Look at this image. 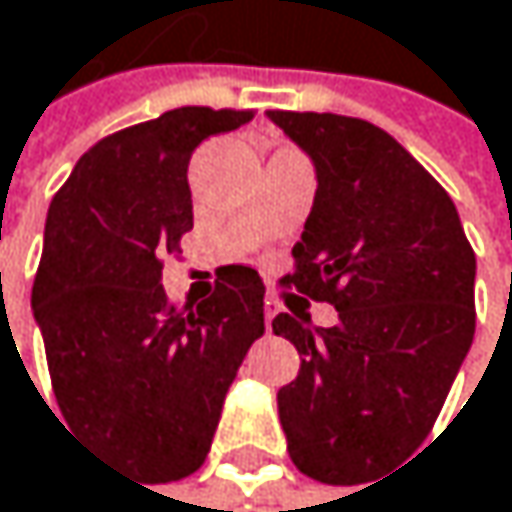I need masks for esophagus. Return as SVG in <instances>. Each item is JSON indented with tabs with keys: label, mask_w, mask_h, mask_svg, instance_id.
Returning <instances> with one entry per match:
<instances>
[{
	"label": "esophagus",
	"mask_w": 512,
	"mask_h": 512,
	"mask_svg": "<svg viewBox=\"0 0 512 512\" xmlns=\"http://www.w3.org/2000/svg\"><path fill=\"white\" fill-rule=\"evenodd\" d=\"M271 319H274V307H271V301H268V307H265V328L271 331Z\"/></svg>",
	"instance_id": "obj_1"
}]
</instances>
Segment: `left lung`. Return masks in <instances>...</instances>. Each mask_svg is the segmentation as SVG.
<instances>
[{
    "instance_id": "1",
    "label": "left lung",
    "mask_w": 512,
    "mask_h": 512,
    "mask_svg": "<svg viewBox=\"0 0 512 512\" xmlns=\"http://www.w3.org/2000/svg\"><path fill=\"white\" fill-rule=\"evenodd\" d=\"M268 119L319 178L280 280L305 298L271 322L301 355L277 393L289 456L319 483H370L423 444L471 349L474 250L447 190L390 133L334 113ZM307 297L338 307L334 329L312 325Z\"/></svg>"
}]
</instances>
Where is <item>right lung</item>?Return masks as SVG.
Instances as JSON below:
<instances>
[{"label": "right lung", "instance_id": "add662e5", "mask_svg": "<svg viewBox=\"0 0 512 512\" xmlns=\"http://www.w3.org/2000/svg\"><path fill=\"white\" fill-rule=\"evenodd\" d=\"M250 119L181 107L116 130L77 160L47 214L32 310L56 402L77 438L145 483L205 462L226 390L265 334V286L247 265L220 268L196 307L160 286L163 259L193 229V148Z\"/></svg>", "mask_w": 512, "mask_h": 512}]
</instances>
